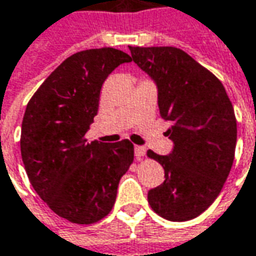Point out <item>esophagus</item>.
Wrapping results in <instances>:
<instances>
[{"instance_id": "34e87169", "label": "esophagus", "mask_w": 256, "mask_h": 256, "mask_svg": "<svg viewBox=\"0 0 256 256\" xmlns=\"http://www.w3.org/2000/svg\"><path fill=\"white\" fill-rule=\"evenodd\" d=\"M146 154V148L143 146H136L134 147V156H136V158H140V157H143Z\"/></svg>"}]
</instances>
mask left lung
<instances>
[{"instance_id": "8db88e82", "label": "left lung", "mask_w": 256, "mask_h": 256, "mask_svg": "<svg viewBox=\"0 0 256 256\" xmlns=\"http://www.w3.org/2000/svg\"><path fill=\"white\" fill-rule=\"evenodd\" d=\"M132 59L157 88L158 110L172 123L168 154L148 150L163 166V184L147 194L150 207L170 221H188L218 197L231 172L236 120L222 84L184 50L128 46Z\"/></svg>"}]
</instances>
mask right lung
<instances>
[{
	"instance_id": "right-lung-1",
	"label": "right lung",
	"mask_w": 256,
	"mask_h": 256,
	"mask_svg": "<svg viewBox=\"0 0 256 256\" xmlns=\"http://www.w3.org/2000/svg\"><path fill=\"white\" fill-rule=\"evenodd\" d=\"M132 58L119 49L82 50L65 59L26 104L21 156L36 194L75 224H92L110 212L118 186L133 163L128 140L88 143L103 82Z\"/></svg>"
}]
</instances>
